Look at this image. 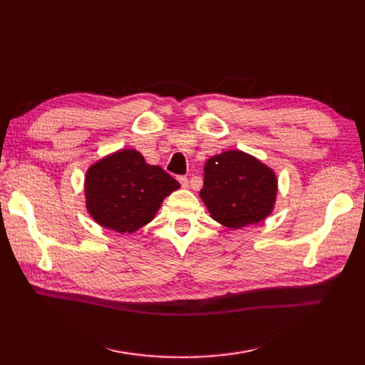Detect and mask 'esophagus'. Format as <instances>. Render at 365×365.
<instances>
[{
	"mask_svg": "<svg viewBox=\"0 0 365 365\" xmlns=\"http://www.w3.org/2000/svg\"><path fill=\"white\" fill-rule=\"evenodd\" d=\"M178 181L181 182V185L184 187V189H185V187H189V180H187V178H185V176H180V178H178Z\"/></svg>",
	"mask_w": 365,
	"mask_h": 365,
	"instance_id": "1",
	"label": "esophagus"
}]
</instances>
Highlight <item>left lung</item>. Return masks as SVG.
Listing matches in <instances>:
<instances>
[{
    "instance_id": "obj_1",
    "label": "left lung",
    "mask_w": 365,
    "mask_h": 365,
    "mask_svg": "<svg viewBox=\"0 0 365 365\" xmlns=\"http://www.w3.org/2000/svg\"><path fill=\"white\" fill-rule=\"evenodd\" d=\"M200 196L216 222L237 230L259 224L271 215L277 176L256 157L225 150L207 160Z\"/></svg>"
}]
</instances>
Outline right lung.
Listing matches in <instances>:
<instances>
[{
	"label": "right lung",
	"mask_w": 365,
	"mask_h": 365,
	"mask_svg": "<svg viewBox=\"0 0 365 365\" xmlns=\"http://www.w3.org/2000/svg\"><path fill=\"white\" fill-rule=\"evenodd\" d=\"M180 182L135 149H120L96 161L85 175L86 210L98 225L130 235L155 217Z\"/></svg>",
	"instance_id": "1"
}]
</instances>
